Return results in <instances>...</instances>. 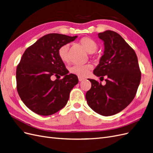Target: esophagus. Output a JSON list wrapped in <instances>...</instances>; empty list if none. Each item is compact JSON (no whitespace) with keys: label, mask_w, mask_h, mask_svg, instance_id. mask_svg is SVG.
I'll return each instance as SVG.
<instances>
[{"label":"esophagus","mask_w":153,"mask_h":153,"mask_svg":"<svg viewBox=\"0 0 153 153\" xmlns=\"http://www.w3.org/2000/svg\"><path fill=\"white\" fill-rule=\"evenodd\" d=\"M84 79L85 78H82L81 76H78V80H79V82H82L83 80H84Z\"/></svg>","instance_id":"34e87169"}]
</instances>
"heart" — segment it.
I'll return each instance as SVG.
<instances>
[{
    "mask_svg": "<svg viewBox=\"0 0 153 153\" xmlns=\"http://www.w3.org/2000/svg\"><path fill=\"white\" fill-rule=\"evenodd\" d=\"M80 43L89 53H94L98 50V44L93 39L89 38H84L81 39ZM68 50L69 44H64L59 48L58 51L60 59L64 62H67L69 61ZM92 65L90 64H76L70 67L69 71H70L71 73L79 76H85L92 69Z\"/></svg>",
    "mask_w": 153,
    "mask_h": 153,
    "instance_id": "heart-1",
    "label": "heart"
}]
</instances>
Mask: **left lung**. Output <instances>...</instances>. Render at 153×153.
<instances>
[{
  "label": "left lung",
  "instance_id": "left-lung-1",
  "mask_svg": "<svg viewBox=\"0 0 153 153\" xmlns=\"http://www.w3.org/2000/svg\"><path fill=\"white\" fill-rule=\"evenodd\" d=\"M104 42V53L93 73L103 78L101 85L89 79L91 88L86 92L88 105L104 116L116 114L135 98L141 80V72L135 51L117 32L106 30L98 34Z\"/></svg>",
  "mask_w": 153,
  "mask_h": 153
}]
</instances>
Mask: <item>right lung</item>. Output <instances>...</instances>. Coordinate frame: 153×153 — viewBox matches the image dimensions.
I'll return each mask as SVG.
<instances>
[{"label":"right lung","mask_w":153,"mask_h":153,"mask_svg":"<svg viewBox=\"0 0 153 153\" xmlns=\"http://www.w3.org/2000/svg\"><path fill=\"white\" fill-rule=\"evenodd\" d=\"M77 38L52 33L41 37L23 54L16 68L18 93L32 112L41 115L57 112L67 104L71 89L78 82L59 56V48ZM64 76L53 81V76Z\"/></svg>","instance_id":"right-lung-1"}]
</instances>
